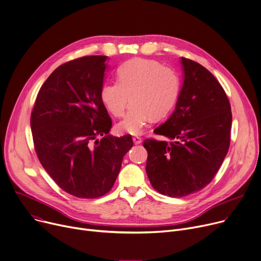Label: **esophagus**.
Masks as SVG:
<instances>
[{
    "instance_id": "34e87169",
    "label": "esophagus",
    "mask_w": 261,
    "mask_h": 261,
    "mask_svg": "<svg viewBox=\"0 0 261 261\" xmlns=\"http://www.w3.org/2000/svg\"><path fill=\"white\" fill-rule=\"evenodd\" d=\"M133 141L135 144H140L142 142V139L138 136H135V137H133Z\"/></svg>"
}]
</instances>
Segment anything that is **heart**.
Here are the masks:
<instances>
[{"mask_svg":"<svg viewBox=\"0 0 261 261\" xmlns=\"http://www.w3.org/2000/svg\"><path fill=\"white\" fill-rule=\"evenodd\" d=\"M117 82L107 83L100 97L115 117L123 116L129 97L133 105L117 128L139 135L153 118L164 117L174 106L179 88L176 71L151 59L135 58L117 70Z\"/></svg>","mask_w":261,"mask_h":261,"instance_id":"1","label":"heart"}]
</instances>
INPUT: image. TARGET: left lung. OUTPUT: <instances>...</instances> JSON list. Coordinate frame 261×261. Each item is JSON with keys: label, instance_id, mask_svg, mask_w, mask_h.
<instances>
[{"label": "left lung", "instance_id": "obj_1", "mask_svg": "<svg viewBox=\"0 0 261 261\" xmlns=\"http://www.w3.org/2000/svg\"><path fill=\"white\" fill-rule=\"evenodd\" d=\"M183 85L175 109L153 133L169 139H146V173L152 187L170 197L205 188L230 146L232 113L228 97L205 67L181 58Z\"/></svg>", "mask_w": 261, "mask_h": 261}]
</instances>
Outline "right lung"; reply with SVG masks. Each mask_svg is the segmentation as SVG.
<instances>
[{"instance_id": "obj_1", "label": "right lung", "mask_w": 261, "mask_h": 261, "mask_svg": "<svg viewBox=\"0 0 261 261\" xmlns=\"http://www.w3.org/2000/svg\"><path fill=\"white\" fill-rule=\"evenodd\" d=\"M108 58L85 56L59 66L39 90L31 113L39 162L64 191L80 198L108 193L133 147L129 135H108L112 120L100 97Z\"/></svg>"}]
</instances>
